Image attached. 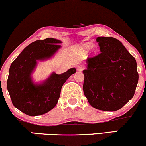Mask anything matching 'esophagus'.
Segmentation results:
<instances>
[{
  "instance_id": "34e87169",
  "label": "esophagus",
  "mask_w": 146,
  "mask_h": 146,
  "mask_svg": "<svg viewBox=\"0 0 146 146\" xmlns=\"http://www.w3.org/2000/svg\"><path fill=\"white\" fill-rule=\"evenodd\" d=\"M84 69V67L83 66H82V65H79V66H77V70H78V71L81 72Z\"/></svg>"
}]
</instances>
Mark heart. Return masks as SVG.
Listing matches in <instances>:
<instances>
[{"label": "heart", "mask_w": 146, "mask_h": 146, "mask_svg": "<svg viewBox=\"0 0 146 146\" xmlns=\"http://www.w3.org/2000/svg\"><path fill=\"white\" fill-rule=\"evenodd\" d=\"M87 47H88V48H89V45H88V46H87Z\"/></svg>", "instance_id": "1"}]
</instances>
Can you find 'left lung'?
<instances>
[{
    "mask_svg": "<svg viewBox=\"0 0 146 146\" xmlns=\"http://www.w3.org/2000/svg\"><path fill=\"white\" fill-rule=\"evenodd\" d=\"M100 53L87 60L83 91L95 108L114 111L133 97L139 74L135 57L113 37H98Z\"/></svg>",
    "mask_w": 146,
    "mask_h": 146,
    "instance_id": "8db88e82",
    "label": "left lung"
}]
</instances>
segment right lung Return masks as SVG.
I'll list each match as a JSON object with an SVG mask.
<instances>
[{
    "instance_id": "right-lung-1",
    "label": "right lung",
    "mask_w": 146,
    "mask_h": 146,
    "mask_svg": "<svg viewBox=\"0 0 146 146\" xmlns=\"http://www.w3.org/2000/svg\"><path fill=\"white\" fill-rule=\"evenodd\" d=\"M60 43L55 38L32 42L11 65L7 79L10 98L16 108L28 116H39L53 109L58 102L63 84L76 72L71 68L62 74L53 73L42 84L32 82L31 74L37 60L50 58L61 47Z\"/></svg>"
}]
</instances>
